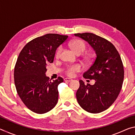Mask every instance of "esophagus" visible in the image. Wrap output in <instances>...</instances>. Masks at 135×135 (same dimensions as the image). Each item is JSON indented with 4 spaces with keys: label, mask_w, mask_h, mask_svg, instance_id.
Returning <instances> with one entry per match:
<instances>
[{
    "label": "esophagus",
    "mask_w": 135,
    "mask_h": 135,
    "mask_svg": "<svg viewBox=\"0 0 135 135\" xmlns=\"http://www.w3.org/2000/svg\"><path fill=\"white\" fill-rule=\"evenodd\" d=\"M72 80V79H69V78H65L64 79V81H71Z\"/></svg>",
    "instance_id": "1"
}]
</instances>
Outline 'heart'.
<instances>
[{
	"mask_svg": "<svg viewBox=\"0 0 135 135\" xmlns=\"http://www.w3.org/2000/svg\"><path fill=\"white\" fill-rule=\"evenodd\" d=\"M70 47L74 51V52L77 55H81L83 54L86 49V45L83 42L80 40H75L70 43ZM62 48L60 46L56 52V58H59L61 56L62 52ZM82 68L81 66L79 64H74L68 66L66 69L65 73L68 76L73 77L74 76L76 73L80 71Z\"/></svg>",
	"mask_w": 135,
	"mask_h": 135,
	"instance_id": "obj_1",
	"label": "heart"
}]
</instances>
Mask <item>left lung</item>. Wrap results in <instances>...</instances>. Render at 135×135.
I'll list each match as a JSON object with an SVG mask.
<instances>
[{"label": "left lung", "mask_w": 135, "mask_h": 135, "mask_svg": "<svg viewBox=\"0 0 135 135\" xmlns=\"http://www.w3.org/2000/svg\"><path fill=\"white\" fill-rule=\"evenodd\" d=\"M74 36L86 41L96 54L92 65L83 74L85 79L96 81L93 85H85L83 81H79L77 102L89 113H101L114 103L122 89L124 79L122 61L115 46L105 38L90 33Z\"/></svg>", "instance_id": "8db88e82"}]
</instances>
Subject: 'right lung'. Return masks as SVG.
Masks as SVG:
<instances>
[{
	"label": "right lung",
	"mask_w": 135,
	"mask_h": 135,
	"mask_svg": "<svg viewBox=\"0 0 135 135\" xmlns=\"http://www.w3.org/2000/svg\"><path fill=\"white\" fill-rule=\"evenodd\" d=\"M68 36L46 34L31 40L23 47L14 68L17 93L27 108L34 113L44 114L58 102V86L61 77L51 81L46 76V63H52L56 51Z\"/></svg>",
	"instance_id": "obj_1"
}]
</instances>
